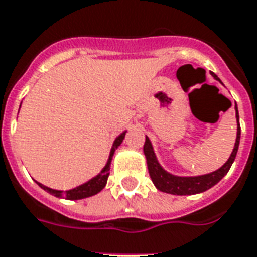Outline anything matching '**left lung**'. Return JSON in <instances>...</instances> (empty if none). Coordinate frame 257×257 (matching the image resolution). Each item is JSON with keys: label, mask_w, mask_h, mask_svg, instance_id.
Listing matches in <instances>:
<instances>
[{"label": "left lung", "mask_w": 257, "mask_h": 257, "mask_svg": "<svg viewBox=\"0 0 257 257\" xmlns=\"http://www.w3.org/2000/svg\"><path fill=\"white\" fill-rule=\"evenodd\" d=\"M211 76L217 81L221 82V80L218 78L217 74L211 73ZM236 119H237V137H236V144H234V149L231 152L230 157L227 158V161L223 164L222 167L214 171L207 175H200V176H176L172 173L167 172L164 169L160 163H158L156 153H154L153 146L152 142L146 137L144 145V153L146 157V163H148V169H149V175L152 177V181L156 186V188L163 192L172 195H195L204 192V191L210 190L211 187L217 184L218 181L221 180L230 169L231 164L236 158L237 150H238V145H240V136H241V128H240V120H238V109L236 105Z\"/></svg>", "instance_id": "8db88e82"}]
</instances>
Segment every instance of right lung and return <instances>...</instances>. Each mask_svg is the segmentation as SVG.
Returning <instances> with one entry per match:
<instances>
[{"instance_id":"obj_1","label":"right lung","mask_w":257,"mask_h":257,"mask_svg":"<svg viewBox=\"0 0 257 257\" xmlns=\"http://www.w3.org/2000/svg\"><path fill=\"white\" fill-rule=\"evenodd\" d=\"M124 136H126V131L124 133H121L120 136L116 137V140L113 141L112 145V149L109 152V157H108V161L105 164V167L101 169V172L99 175H96L93 179H90L89 181H86L84 184H81V186L76 187V188H71L69 191H59V190H53V188H48V187L43 186V184H40L38 183V186L40 188H43L44 191H47L48 194L54 195V196H57V198H66L69 200H78V199H85V198H89V196H93V195L99 194L100 191L103 190L105 184H107L108 176H109V168H111V161H112L113 153H115V150L120 146V144L124 140Z\"/></svg>"}]
</instances>
